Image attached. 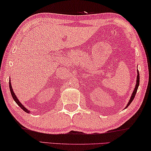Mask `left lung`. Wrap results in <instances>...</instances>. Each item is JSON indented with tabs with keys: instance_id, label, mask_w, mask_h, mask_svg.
Instances as JSON below:
<instances>
[{
	"instance_id": "obj_1",
	"label": "left lung",
	"mask_w": 151,
	"mask_h": 151,
	"mask_svg": "<svg viewBox=\"0 0 151 151\" xmlns=\"http://www.w3.org/2000/svg\"><path fill=\"white\" fill-rule=\"evenodd\" d=\"M139 71H138V70H137V80H136V84H135V88H134V91H133V93H132V95H131V98H130L129 102H128V104L127 105V106H126L125 109H127V107L129 106L130 104H131V103L132 102V101L133 100V99H134V98H135V96L136 93H137V91L138 86H139Z\"/></svg>"
}]
</instances>
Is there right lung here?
<instances>
[{"instance_id":"1","label":"right lung","mask_w":151,"mask_h":151,"mask_svg":"<svg viewBox=\"0 0 151 151\" xmlns=\"http://www.w3.org/2000/svg\"><path fill=\"white\" fill-rule=\"evenodd\" d=\"M9 89H10V91H11V94H12V98H13V99H14V100L15 101V102H16V104H17L18 106H19L20 108H21L22 110H23L24 112H26V113H30V111H28L27 109L25 107H24L23 105H22L21 103H20V102L19 100H18V99L17 98V97H16V96L15 95V93H14V91H13V89H12V85H11V82L9 81Z\"/></svg>"}]
</instances>
